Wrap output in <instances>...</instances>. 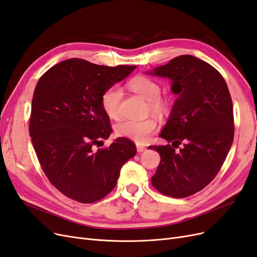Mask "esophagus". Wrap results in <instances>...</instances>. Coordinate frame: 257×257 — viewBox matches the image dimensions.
Listing matches in <instances>:
<instances>
[{"mask_svg": "<svg viewBox=\"0 0 257 257\" xmlns=\"http://www.w3.org/2000/svg\"><path fill=\"white\" fill-rule=\"evenodd\" d=\"M146 150H147V148H146L145 146L137 145V151H138V152H144V151H146Z\"/></svg>", "mask_w": 257, "mask_h": 257, "instance_id": "34e87169", "label": "esophagus"}]
</instances>
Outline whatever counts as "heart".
<instances>
[{"label":"heart","mask_w":257,"mask_h":257,"mask_svg":"<svg viewBox=\"0 0 257 257\" xmlns=\"http://www.w3.org/2000/svg\"><path fill=\"white\" fill-rule=\"evenodd\" d=\"M128 86L131 89L149 101V110L156 116H166L172 108L169 99L162 98V87L149 76L139 75L132 78ZM122 91L119 87L111 86L101 95V106L104 112L110 119L120 117V103ZM157 127V122L153 118L145 120H124L119 122L114 127L118 137L126 138L136 144H145Z\"/></svg>","instance_id":"b5f03b06"}]
</instances>
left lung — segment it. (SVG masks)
<instances>
[{
  "label": "left lung",
  "mask_w": 257,
  "mask_h": 257,
  "mask_svg": "<svg viewBox=\"0 0 257 257\" xmlns=\"http://www.w3.org/2000/svg\"><path fill=\"white\" fill-rule=\"evenodd\" d=\"M169 77L179 94L161 133L172 145L151 146L161 155L153 187L165 196H192L215 179L234 139L233 102L223 76L213 66L191 55L174 57L155 68ZM180 144L183 148L175 150Z\"/></svg>",
  "instance_id": "8db88e82"
}]
</instances>
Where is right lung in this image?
<instances>
[{"label": "right lung", "instance_id": "add662e5", "mask_svg": "<svg viewBox=\"0 0 257 257\" xmlns=\"http://www.w3.org/2000/svg\"><path fill=\"white\" fill-rule=\"evenodd\" d=\"M135 69L71 58L39 78L32 101L30 135L44 174L69 199L100 201L116 187L122 166L135 156L134 143L122 137L95 150L112 131L101 95Z\"/></svg>", "mask_w": 257, "mask_h": 257}]
</instances>
